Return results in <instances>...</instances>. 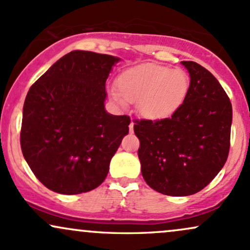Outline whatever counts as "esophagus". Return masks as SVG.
I'll return each mask as SVG.
<instances>
[{"mask_svg": "<svg viewBox=\"0 0 250 250\" xmlns=\"http://www.w3.org/2000/svg\"><path fill=\"white\" fill-rule=\"evenodd\" d=\"M134 125H135V123L133 121H131L130 125H129V131H130V133H133V131H134Z\"/></svg>", "mask_w": 250, "mask_h": 250, "instance_id": "1", "label": "esophagus"}]
</instances>
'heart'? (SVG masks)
I'll list each match as a JSON object with an SVG mask.
<instances>
[{
	"label": "heart",
	"instance_id": "1",
	"mask_svg": "<svg viewBox=\"0 0 250 250\" xmlns=\"http://www.w3.org/2000/svg\"><path fill=\"white\" fill-rule=\"evenodd\" d=\"M116 84L117 89H111L110 96L117 104L137 102V110L143 117L162 121L182 107L190 81L188 74L180 68L143 63L120 74Z\"/></svg>",
	"mask_w": 250,
	"mask_h": 250
}]
</instances>
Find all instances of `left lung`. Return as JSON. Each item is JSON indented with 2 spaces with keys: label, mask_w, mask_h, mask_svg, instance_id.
Returning <instances> with one entry per match:
<instances>
[{
  "label": "left lung",
  "mask_w": 250,
  "mask_h": 250,
  "mask_svg": "<svg viewBox=\"0 0 250 250\" xmlns=\"http://www.w3.org/2000/svg\"><path fill=\"white\" fill-rule=\"evenodd\" d=\"M181 63L190 77L182 107L167 120L134 125L143 179L169 196L197 193L220 173L228 157L233 121L229 97L213 74L196 62Z\"/></svg>",
  "instance_id": "obj_1"
}]
</instances>
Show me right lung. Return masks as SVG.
<instances>
[{
	"label": "right lung",
	"mask_w": 250,
	"mask_h": 250,
	"mask_svg": "<svg viewBox=\"0 0 250 250\" xmlns=\"http://www.w3.org/2000/svg\"><path fill=\"white\" fill-rule=\"evenodd\" d=\"M120 57L74 50L31 85L22 115L21 148L42 185L59 194L93 190L129 133L127 115L104 108L105 81Z\"/></svg>",
	"instance_id": "add662e5"
}]
</instances>
